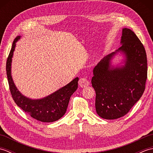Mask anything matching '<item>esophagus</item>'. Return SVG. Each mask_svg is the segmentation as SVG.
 Masks as SVG:
<instances>
[{"mask_svg": "<svg viewBox=\"0 0 153 153\" xmlns=\"http://www.w3.org/2000/svg\"><path fill=\"white\" fill-rule=\"evenodd\" d=\"M79 85L81 87H87L89 85V82L86 77H82L79 80Z\"/></svg>", "mask_w": 153, "mask_h": 153, "instance_id": "obj_1", "label": "esophagus"}]
</instances>
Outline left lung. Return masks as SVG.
<instances>
[{
	"mask_svg": "<svg viewBox=\"0 0 153 153\" xmlns=\"http://www.w3.org/2000/svg\"><path fill=\"white\" fill-rule=\"evenodd\" d=\"M121 44L118 50L104 57L93 70L91 83L96 93V111L106 120L125 116L145 89L147 58L143 45L128 28L122 30ZM119 51L125 54V65L111 68L110 60Z\"/></svg>",
	"mask_w": 153,
	"mask_h": 153,
	"instance_id": "left-lung-1",
	"label": "left lung"
}]
</instances>
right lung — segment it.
I'll return each mask as SVG.
<instances>
[{
    "mask_svg": "<svg viewBox=\"0 0 153 153\" xmlns=\"http://www.w3.org/2000/svg\"><path fill=\"white\" fill-rule=\"evenodd\" d=\"M19 38L20 36H18L13 42L6 61V75L12 98L19 108L34 119L43 122L56 121L66 113L70 97L77 89L78 77L75 78L66 85L43 99L33 100L23 95L16 88L11 76L12 58L16 43Z\"/></svg>",
    "mask_w": 153,
    "mask_h": 153,
    "instance_id": "add662e5",
    "label": "right lung"
}]
</instances>
